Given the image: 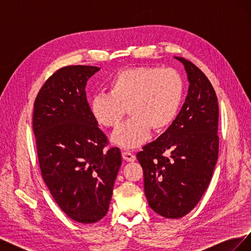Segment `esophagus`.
Wrapping results in <instances>:
<instances>
[{
	"mask_svg": "<svg viewBox=\"0 0 251 251\" xmlns=\"http://www.w3.org/2000/svg\"><path fill=\"white\" fill-rule=\"evenodd\" d=\"M123 158H124V160H126L127 162H133L136 160L135 155H133L132 153H128V151H124Z\"/></svg>",
	"mask_w": 251,
	"mask_h": 251,
	"instance_id": "obj_1",
	"label": "esophagus"
}]
</instances>
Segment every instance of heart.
I'll return each mask as SVG.
<instances>
[{
  "instance_id": "1",
  "label": "heart",
  "mask_w": 251,
  "mask_h": 251,
  "mask_svg": "<svg viewBox=\"0 0 251 251\" xmlns=\"http://www.w3.org/2000/svg\"><path fill=\"white\" fill-rule=\"evenodd\" d=\"M184 86L180 74L158 67H134L119 71L108 83V94H97L90 101L96 123L115 127L127 108L131 118L112 134V141L133 150L147 140L151 128L163 131L176 118L183 100Z\"/></svg>"
}]
</instances>
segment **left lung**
<instances>
[{
    "mask_svg": "<svg viewBox=\"0 0 251 251\" xmlns=\"http://www.w3.org/2000/svg\"><path fill=\"white\" fill-rule=\"evenodd\" d=\"M175 58L183 64L187 74L185 102L168 130L137 154L149 205L169 219L183 217L198 204L219 153L215 90L198 67L183 57Z\"/></svg>",
    "mask_w": 251,
    "mask_h": 251,
    "instance_id": "8db88e82",
    "label": "left lung"
}]
</instances>
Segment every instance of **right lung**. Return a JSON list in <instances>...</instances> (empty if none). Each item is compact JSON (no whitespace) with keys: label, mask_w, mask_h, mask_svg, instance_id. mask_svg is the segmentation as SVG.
Returning a JSON list of instances; mask_svg holds the SVG:
<instances>
[{"label":"right lung","mask_w":251,"mask_h":251,"mask_svg":"<svg viewBox=\"0 0 251 251\" xmlns=\"http://www.w3.org/2000/svg\"><path fill=\"white\" fill-rule=\"evenodd\" d=\"M100 70L68 66L57 70L34 102L33 132L43 179L58 206L79 223L107 215L121 165L118 148L105 149L87 101L88 79Z\"/></svg>","instance_id":"obj_1"}]
</instances>
